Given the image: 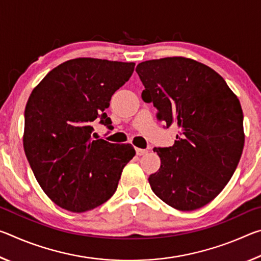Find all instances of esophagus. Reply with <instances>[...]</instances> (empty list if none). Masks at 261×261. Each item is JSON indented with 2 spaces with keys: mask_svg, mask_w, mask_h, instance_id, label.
<instances>
[{
  "mask_svg": "<svg viewBox=\"0 0 261 261\" xmlns=\"http://www.w3.org/2000/svg\"><path fill=\"white\" fill-rule=\"evenodd\" d=\"M147 149H144V148H136V153L137 155H145V154H147Z\"/></svg>",
  "mask_w": 261,
  "mask_h": 261,
  "instance_id": "34e87169",
  "label": "esophagus"
}]
</instances>
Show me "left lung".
I'll list each match as a JSON object with an SVG mask.
<instances>
[{"instance_id": "obj_1", "label": "left lung", "mask_w": 261, "mask_h": 261, "mask_svg": "<svg viewBox=\"0 0 261 261\" xmlns=\"http://www.w3.org/2000/svg\"><path fill=\"white\" fill-rule=\"evenodd\" d=\"M145 90L166 127L178 129L175 144L154 147L161 166L149 175L153 192L171 207L193 211L222 191L244 147L240 100L207 65L185 57H166L137 65Z\"/></svg>"}]
</instances>
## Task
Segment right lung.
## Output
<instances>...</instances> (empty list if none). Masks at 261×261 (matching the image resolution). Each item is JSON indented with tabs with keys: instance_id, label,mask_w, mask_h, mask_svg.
Wrapping results in <instances>:
<instances>
[{
	"instance_id": "obj_1",
	"label": "right lung",
	"mask_w": 261,
	"mask_h": 261,
	"mask_svg": "<svg viewBox=\"0 0 261 261\" xmlns=\"http://www.w3.org/2000/svg\"><path fill=\"white\" fill-rule=\"evenodd\" d=\"M135 63L81 57L53 69L25 108L24 149L35 178L56 205L74 213L102 205L116 191L131 145L93 137L112 95L129 81Z\"/></svg>"
}]
</instances>
